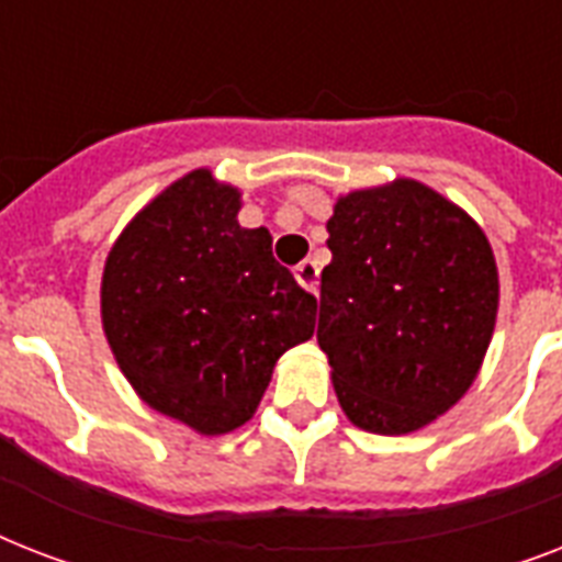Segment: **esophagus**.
<instances>
[{
  "label": "esophagus",
  "mask_w": 562,
  "mask_h": 562,
  "mask_svg": "<svg viewBox=\"0 0 562 562\" xmlns=\"http://www.w3.org/2000/svg\"><path fill=\"white\" fill-rule=\"evenodd\" d=\"M294 277L306 291H317V277H321V268H317L315 259H303V262L294 268Z\"/></svg>",
  "instance_id": "obj_1"
}]
</instances>
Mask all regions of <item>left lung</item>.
<instances>
[{"mask_svg":"<svg viewBox=\"0 0 562 562\" xmlns=\"http://www.w3.org/2000/svg\"><path fill=\"white\" fill-rule=\"evenodd\" d=\"M317 344L344 414L408 435L470 391L496 329L498 271L484 229L426 183L338 198L326 221Z\"/></svg>","mask_w":562,"mask_h":562,"instance_id":"obj_1","label":"left lung"}]
</instances>
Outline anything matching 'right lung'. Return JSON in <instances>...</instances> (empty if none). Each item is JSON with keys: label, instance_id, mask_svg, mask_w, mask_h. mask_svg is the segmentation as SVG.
Wrapping results in <instances>:
<instances>
[{"label": "right lung", "instance_id": "add662e5", "mask_svg": "<svg viewBox=\"0 0 562 562\" xmlns=\"http://www.w3.org/2000/svg\"><path fill=\"white\" fill-rule=\"evenodd\" d=\"M241 192L194 169L110 247L101 324L139 400L201 435L254 417L282 352L315 333L317 300L238 224Z\"/></svg>", "mask_w": 562, "mask_h": 562}]
</instances>
